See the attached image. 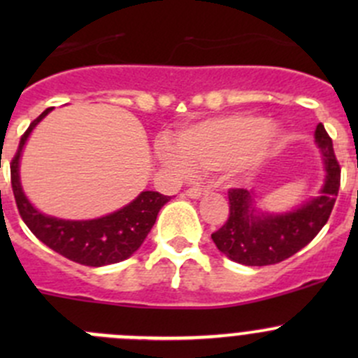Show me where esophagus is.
Listing matches in <instances>:
<instances>
[{
    "label": "esophagus",
    "instance_id": "obj_1",
    "mask_svg": "<svg viewBox=\"0 0 358 358\" xmlns=\"http://www.w3.org/2000/svg\"><path fill=\"white\" fill-rule=\"evenodd\" d=\"M209 192V187H190L189 190H187V196L192 197V199H199L202 194Z\"/></svg>",
    "mask_w": 358,
    "mask_h": 358
}]
</instances>
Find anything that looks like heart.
Instances as JSON below:
<instances>
[{
  "label": "heart",
  "mask_w": 358,
  "mask_h": 358,
  "mask_svg": "<svg viewBox=\"0 0 358 358\" xmlns=\"http://www.w3.org/2000/svg\"><path fill=\"white\" fill-rule=\"evenodd\" d=\"M273 131L256 115H230L201 121L180 131L175 150L159 145V157L178 171L220 169L232 162L237 168H252L265 157Z\"/></svg>",
  "instance_id": "heart-1"
}]
</instances>
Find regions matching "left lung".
I'll return each instance as SVG.
<instances>
[{"label":"left lung","instance_id":"left-lung-1","mask_svg":"<svg viewBox=\"0 0 358 358\" xmlns=\"http://www.w3.org/2000/svg\"><path fill=\"white\" fill-rule=\"evenodd\" d=\"M315 142L322 150L326 183L320 196L301 208L284 215H258L246 189L229 190V218L211 234L213 243L227 258L248 266L275 265L305 248L322 230L338 197L341 168L324 124L317 126Z\"/></svg>","mask_w":358,"mask_h":358}]
</instances>
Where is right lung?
Masks as SVG:
<instances>
[{
    "label": "right lung",
    "mask_w": 358,
    "mask_h": 358,
    "mask_svg": "<svg viewBox=\"0 0 358 358\" xmlns=\"http://www.w3.org/2000/svg\"><path fill=\"white\" fill-rule=\"evenodd\" d=\"M50 110L52 107L29 124L27 131L20 138L19 149L10 162L12 190L24 223L43 244L79 265L103 266L129 258L142 246L156 223L159 209L171 197L145 190L119 211L96 220H85V222H72V220L41 215L22 192L19 178V161L24 143L27 142L31 131Z\"/></svg>",
    "instance_id": "obj_1"
}]
</instances>
